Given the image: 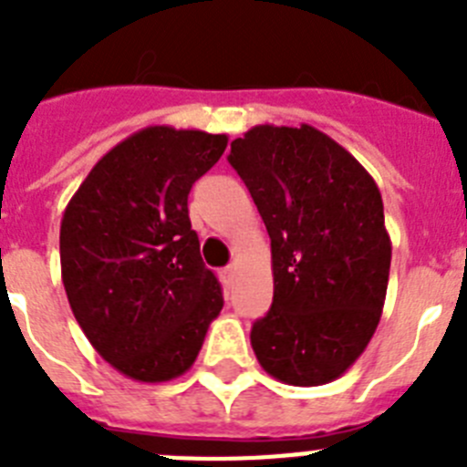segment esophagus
<instances>
[{
	"mask_svg": "<svg viewBox=\"0 0 467 467\" xmlns=\"http://www.w3.org/2000/svg\"><path fill=\"white\" fill-rule=\"evenodd\" d=\"M234 274H236V266H226V269H222V278H224V283H231V280H234Z\"/></svg>",
	"mask_w": 467,
	"mask_h": 467,
	"instance_id": "34e87169",
	"label": "esophagus"
}]
</instances>
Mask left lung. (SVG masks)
<instances>
[{"instance_id": "obj_1", "label": "left lung", "mask_w": 467, "mask_h": 467, "mask_svg": "<svg viewBox=\"0 0 467 467\" xmlns=\"http://www.w3.org/2000/svg\"><path fill=\"white\" fill-rule=\"evenodd\" d=\"M229 163L271 238L274 304L250 341L264 372L290 386L339 379L381 320L390 236L377 182L329 135L254 126Z\"/></svg>"}]
</instances>
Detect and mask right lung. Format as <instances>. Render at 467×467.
<instances>
[{
  "label": "right lung",
  "instance_id": "1",
  "mask_svg": "<svg viewBox=\"0 0 467 467\" xmlns=\"http://www.w3.org/2000/svg\"><path fill=\"white\" fill-rule=\"evenodd\" d=\"M226 135L142 128L107 151L60 222V269L86 339L128 379L184 374L220 316L222 287L189 220L193 182Z\"/></svg>",
  "mask_w": 467,
  "mask_h": 467
}]
</instances>
